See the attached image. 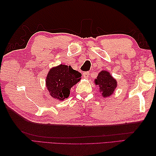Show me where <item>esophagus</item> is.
Wrapping results in <instances>:
<instances>
[{
    "mask_svg": "<svg viewBox=\"0 0 156 156\" xmlns=\"http://www.w3.org/2000/svg\"><path fill=\"white\" fill-rule=\"evenodd\" d=\"M89 75H90V74H89V72H84L83 76L84 78H88Z\"/></svg>",
    "mask_w": 156,
    "mask_h": 156,
    "instance_id": "esophagus-1",
    "label": "esophagus"
}]
</instances>
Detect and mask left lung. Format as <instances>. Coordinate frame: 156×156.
I'll use <instances>...</instances> for the list:
<instances>
[{
  "label": "left lung",
  "instance_id": "1",
  "mask_svg": "<svg viewBox=\"0 0 156 156\" xmlns=\"http://www.w3.org/2000/svg\"><path fill=\"white\" fill-rule=\"evenodd\" d=\"M95 83L100 87V91L104 97L111 96L117 87V81L107 71L102 70L99 73Z\"/></svg>",
  "mask_w": 156,
  "mask_h": 156
}]
</instances>
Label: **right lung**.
<instances>
[{
	"label": "right lung",
	"instance_id": "right-lung-1",
	"mask_svg": "<svg viewBox=\"0 0 156 156\" xmlns=\"http://www.w3.org/2000/svg\"><path fill=\"white\" fill-rule=\"evenodd\" d=\"M82 74L70 66L59 65L49 70L46 78V87L53 98L63 101L69 95V90L80 81Z\"/></svg>",
	"mask_w": 156,
	"mask_h": 156
}]
</instances>
